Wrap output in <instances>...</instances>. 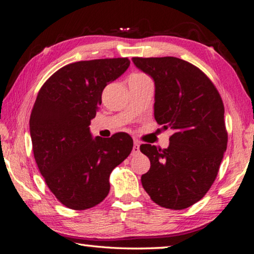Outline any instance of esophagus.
Listing matches in <instances>:
<instances>
[{
    "mask_svg": "<svg viewBox=\"0 0 254 254\" xmlns=\"http://www.w3.org/2000/svg\"><path fill=\"white\" fill-rule=\"evenodd\" d=\"M139 143H137V142H135L134 143V146H132V152H131V154L132 155H137V154H139Z\"/></svg>",
    "mask_w": 254,
    "mask_h": 254,
    "instance_id": "esophagus-1",
    "label": "esophagus"
}]
</instances>
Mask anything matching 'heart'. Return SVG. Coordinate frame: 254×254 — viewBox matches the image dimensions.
<instances>
[{
    "label": "heart",
    "instance_id": "b5f03b06",
    "mask_svg": "<svg viewBox=\"0 0 254 254\" xmlns=\"http://www.w3.org/2000/svg\"><path fill=\"white\" fill-rule=\"evenodd\" d=\"M130 77H138V78H145L147 77L145 74H140V73H137V74H132V75Z\"/></svg>",
    "mask_w": 254,
    "mask_h": 254
}]
</instances>
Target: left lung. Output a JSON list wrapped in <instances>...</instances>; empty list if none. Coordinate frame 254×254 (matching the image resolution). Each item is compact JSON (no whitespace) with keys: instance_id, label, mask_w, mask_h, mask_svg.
Segmentation results:
<instances>
[{"instance_id":"1","label":"left lung","mask_w":254,"mask_h":254,"mask_svg":"<svg viewBox=\"0 0 254 254\" xmlns=\"http://www.w3.org/2000/svg\"><path fill=\"white\" fill-rule=\"evenodd\" d=\"M137 68L155 84L154 117L173 130L168 148L143 144L151 161L142 185L164 208L180 210L205 196L217 177L227 131L221 95L208 76L177 57H134Z\"/></svg>"}]
</instances>
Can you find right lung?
Segmentation results:
<instances>
[{
	"mask_svg": "<svg viewBox=\"0 0 254 254\" xmlns=\"http://www.w3.org/2000/svg\"><path fill=\"white\" fill-rule=\"evenodd\" d=\"M125 58L81 61L64 66L44 83L30 116L36 163L46 185L67 208L84 210L105 199L112 170L127 159L132 138L90 132L102 91L128 68Z\"/></svg>",
	"mask_w": 254,
	"mask_h": 254,
	"instance_id": "obj_1",
	"label": "right lung"
}]
</instances>
